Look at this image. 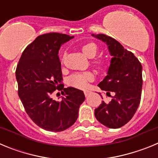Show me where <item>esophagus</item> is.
I'll return each mask as SVG.
<instances>
[{"instance_id": "1", "label": "esophagus", "mask_w": 158, "mask_h": 158, "mask_svg": "<svg viewBox=\"0 0 158 158\" xmlns=\"http://www.w3.org/2000/svg\"><path fill=\"white\" fill-rule=\"evenodd\" d=\"M84 93H85V96H87L90 93V91H89V90H85V91H84Z\"/></svg>"}]
</instances>
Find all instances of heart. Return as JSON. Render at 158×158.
Here are the masks:
<instances>
[{"label": "heart", "mask_w": 158, "mask_h": 158, "mask_svg": "<svg viewBox=\"0 0 158 158\" xmlns=\"http://www.w3.org/2000/svg\"><path fill=\"white\" fill-rule=\"evenodd\" d=\"M82 51L88 58H93L98 52V47L94 43H88L82 47ZM93 63L96 66L100 67L104 64V61L102 59H96ZM93 80V75L89 72L76 73L69 78V81L73 85L80 89H85L89 82Z\"/></svg>", "instance_id": "b5f03b06"}]
</instances>
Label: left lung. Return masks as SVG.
<instances>
[{"instance_id":"left-lung-1","label":"left lung","mask_w":158,"mask_h":158,"mask_svg":"<svg viewBox=\"0 0 158 158\" xmlns=\"http://www.w3.org/2000/svg\"><path fill=\"white\" fill-rule=\"evenodd\" d=\"M92 35L107 44L112 58L107 76L99 87L113 92L111 101L102 104L95 109L96 119L108 128L116 129L124 126L136 112L141 100L142 88V67L139 59L131 51L124 49L118 41L104 34Z\"/></svg>"}]
</instances>
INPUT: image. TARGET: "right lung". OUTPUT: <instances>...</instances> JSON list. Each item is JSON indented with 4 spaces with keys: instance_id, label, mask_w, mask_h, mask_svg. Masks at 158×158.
Segmentation results:
<instances>
[{
    "instance_id": "add662e5",
    "label": "right lung",
    "mask_w": 158,
    "mask_h": 158,
    "mask_svg": "<svg viewBox=\"0 0 158 158\" xmlns=\"http://www.w3.org/2000/svg\"><path fill=\"white\" fill-rule=\"evenodd\" d=\"M73 38L54 32L38 36L25 48L16 67L19 99L31 120L46 131L59 132L70 127L85 99L83 91L64 88L62 84L58 51ZM55 90L64 95L60 102L51 97Z\"/></svg>"
}]
</instances>
